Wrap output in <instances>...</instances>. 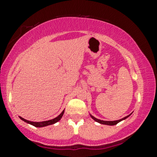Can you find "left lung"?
I'll return each mask as SVG.
<instances>
[{
	"instance_id": "left-lung-1",
	"label": "left lung",
	"mask_w": 157,
	"mask_h": 157,
	"mask_svg": "<svg viewBox=\"0 0 157 157\" xmlns=\"http://www.w3.org/2000/svg\"><path fill=\"white\" fill-rule=\"evenodd\" d=\"M132 114V113H131ZM131 114H129V116L124 117V118H121V119L120 120H117V121H102V120H99V119H97V118H96L95 117H94L93 116H91L90 115V117H91L95 121H97L98 123H99V124H105V125H109V126H113V125H116V124H118V123H119L120 121H121L126 119V118H127L128 117L131 116Z\"/></svg>"
}]
</instances>
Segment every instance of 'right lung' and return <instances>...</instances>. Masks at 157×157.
I'll use <instances>...</instances> for the list:
<instances>
[{
  "instance_id": "add662e5",
  "label": "right lung",
  "mask_w": 157,
  "mask_h": 157,
  "mask_svg": "<svg viewBox=\"0 0 157 157\" xmlns=\"http://www.w3.org/2000/svg\"><path fill=\"white\" fill-rule=\"evenodd\" d=\"M63 113H64V110L62 111V113H60L59 116L56 117V118H53V119H51L49 121H41V122L30 121L25 119V118H22V117H20V118L21 120L23 121L28 123V124H31V125L34 126H36V127H43V126H46L51 125V124H56V123H57L58 121H59L60 120V118H61L62 116H63Z\"/></svg>"
}]
</instances>
